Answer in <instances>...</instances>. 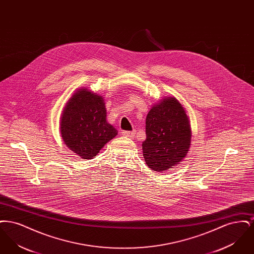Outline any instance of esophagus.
Here are the masks:
<instances>
[{"mask_svg": "<svg viewBox=\"0 0 254 254\" xmlns=\"http://www.w3.org/2000/svg\"><path fill=\"white\" fill-rule=\"evenodd\" d=\"M123 136L132 139V138H134V136H135V131H124L123 132Z\"/></svg>", "mask_w": 254, "mask_h": 254, "instance_id": "1", "label": "esophagus"}]
</instances>
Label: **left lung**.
<instances>
[{"mask_svg":"<svg viewBox=\"0 0 254 254\" xmlns=\"http://www.w3.org/2000/svg\"><path fill=\"white\" fill-rule=\"evenodd\" d=\"M143 155L155 171L173 168L186 157L191 131L189 118L175 98H166L149 110L145 119Z\"/></svg>","mask_w":254,"mask_h":254,"instance_id":"left-lung-1","label":"left lung"}]
</instances>
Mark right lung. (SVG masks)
Here are the masks:
<instances>
[{
  "mask_svg": "<svg viewBox=\"0 0 254 254\" xmlns=\"http://www.w3.org/2000/svg\"><path fill=\"white\" fill-rule=\"evenodd\" d=\"M104 99L86 89L75 93L62 114L61 135L67 147L83 159H92L118 131L107 122Z\"/></svg>",
  "mask_w": 254,
  "mask_h": 254,
  "instance_id": "add662e5",
  "label": "right lung"
}]
</instances>
